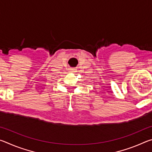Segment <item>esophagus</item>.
Returning a JSON list of instances; mask_svg holds the SVG:
<instances>
[{"label":"esophagus","mask_w":152,"mask_h":152,"mask_svg":"<svg viewBox=\"0 0 152 152\" xmlns=\"http://www.w3.org/2000/svg\"><path fill=\"white\" fill-rule=\"evenodd\" d=\"M70 72H76V70H75V69H71Z\"/></svg>","instance_id":"1"}]
</instances>
